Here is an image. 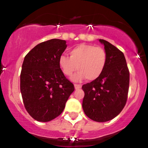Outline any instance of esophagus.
I'll return each mask as SVG.
<instances>
[{
  "label": "esophagus",
  "mask_w": 148,
  "mask_h": 148,
  "mask_svg": "<svg viewBox=\"0 0 148 148\" xmlns=\"http://www.w3.org/2000/svg\"><path fill=\"white\" fill-rule=\"evenodd\" d=\"M74 88H75L76 90L79 89V88H81V85H79V84H74Z\"/></svg>",
  "instance_id": "1"
}]
</instances>
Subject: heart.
Segmentation results:
<instances>
[{"label":"heart","mask_w":148,"mask_h":148,"mask_svg":"<svg viewBox=\"0 0 148 148\" xmlns=\"http://www.w3.org/2000/svg\"><path fill=\"white\" fill-rule=\"evenodd\" d=\"M69 57L61 56L59 65L67 76H71L76 70L79 72L72 78L79 81L85 78L88 81H95L102 74L106 67L107 55L106 51L100 47L81 44L71 49Z\"/></svg>","instance_id":"1"}]
</instances>
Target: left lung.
<instances>
[{
  "label": "left lung",
  "instance_id": "1",
  "mask_svg": "<svg viewBox=\"0 0 148 148\" xmlns=\"http://www.w3.org/2000/svg\"><path fill=\"white\" fill-rule=\"evenodd\" d=\"M107 62L97 79L83 85L85 95L83 109L94 121H109L120 113L126 104L130 86V72L123 53L104 40Z\"/></svg>",
  "mask_w": 148,
  "mask_h": 148
}]
</instances>
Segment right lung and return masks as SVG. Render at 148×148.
I'll use <instances>...</instances> for the list:
<instances>
[{
  "instance_id": "right-lung-1",
  "label": "right lung",
  "mask_w": 148,
  "mask_h": 148,
  "mask_svg": "<svg viewBox=\"0 0 148 148\" xmlns=\"http://www.w3.org/2000/svg\"><path fill=\"white\" fill-rule=\"evenodd\" d=\"M66 48L65 40L52 39L35 46L24 58L20 90L25 109L37 121L49 122L60 115L74 90L59 65Z\"/></svg>"
}]
</instances>
